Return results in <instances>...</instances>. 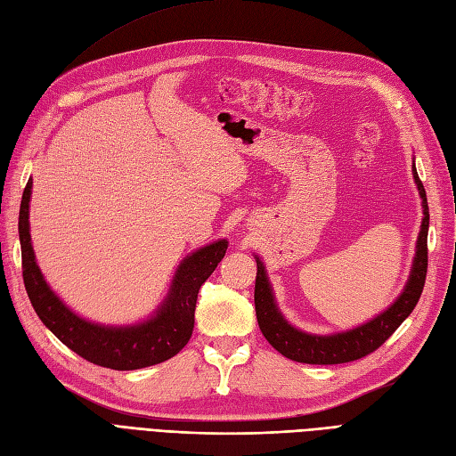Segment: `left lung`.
Masks as SVG:
<instances>
[{
    "label": "left lung",
    "instance_id": "obj_1",
    "mask_svg": "<svg viewBox=\"0 0 456 456\" xmlns=\"http://www.w3.org/2000/svg\"><path fill=\"white\" fill-rule=\"evenodd\" d=\"M412 176L419 188V194L422 200V224L417 240L415 260H412V268L409 273V280L405 289L395 298L390 308H386L370 322L344 330V333L335 335H310L293 327L289 323L283 314L275 305V297L272 291V285L268 281L266 268L262 260L256 258V281H255V310H256V322L262 330V335L272 346L278 350L281 355L298 363H312V365H337V363H348L362 360L367 354L375 352L382 344L388 340L394 330L402 325L409 314L415 310L417 302L422 295L424 281H426V270H428V226H430V213H428V200L426 190L417 175V167L412 163Z\"/></svg>",
    "mask_w": 456,
    "mask_h": 456
}]
</instances>
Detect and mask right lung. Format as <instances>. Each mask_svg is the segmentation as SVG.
Masks as SVG:
<instances>
[{"instance_id":"1","label":"right lung","mask_w":456,"mask_h":456,"mask_svg":"<svg viewBox=\"0 0 456 456\" xmlns=\"http://www.w3.org/2000/svg\"><path fill=\"white\" fill-rule=\"evenodd\" d=\"M30 196L32 178L22 191L19 213L22 278L36 314L51 333L84 360L116 370L156 365L181 352L194 330L200 287L224 258L228 241L218 240L188 255L176 268L167 297L150 320L123 327L99 325L68 308L41 273L30 238Z\"/></svg>"}]
</instances>
